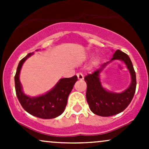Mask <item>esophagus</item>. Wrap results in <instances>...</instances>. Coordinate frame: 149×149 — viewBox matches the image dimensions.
<instances>
[{"label":"esophagus","instance_id":"obj_1","mask_svg":"<svg viewBox=\"0 0 149 149\" xmlns=\"http://www.w3.org/2000/svg\"><path fill=\"white\" fill-rule=\"evenodd\" d=\"M77 76H78V78L79 80H83L84 78V76H83V74L82 73H77Z\"/></svg>","mask_w":149,"mask_h":149}]
</instances>
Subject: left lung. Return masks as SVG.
Masks as SVG:
<instances>
[{
  "mask_svg": "<svg viewBox=\"0 0 149 149\" xmlns=\"http://www.w3.org/2000/svg\"><path fill=\"white\" fill-rule=\"evenodd\" d=\"M114 59L123 61L131 74V84L123 92L119 94L109 92L101 85L99 78L100 73L109 61L104 63L100 69L88 74L84 78L87 84L86 99L89 107L92 113L103 117L114 116L123 111L130 104L136 90V73L129 56L120 49H117L111 61Z\"/></svg>",
  "mask_w": 149,
  "mask_h": 149,
  "instance_id": "1",
  "label": "left lung"
}]
</instances>
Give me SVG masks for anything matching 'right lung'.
Listing matches in <instances>:
<instances>
[{
    "label": "right lung",
    "mask_w": 149,
    "mask_h": 149,
    "mask_svg": "<svg viewBox=\"0 0 149 149\" xmlns=\"http://www.w3.org/2000/svg\"><path fill=\"white\" fill-rule=\"evenodd\" d=\"M31 54V53L28 54L19 61L17 69L15 76L17 97L23 109L31 115L42 119L54 118L64 112L67 104L68 97L78 78L74 76L71 78H62L45 95L35 97L26 96L22 92L19 76L22 65Z\"/></svg>",
    "instance_id": "right-lung-1"
}]
</instances>
